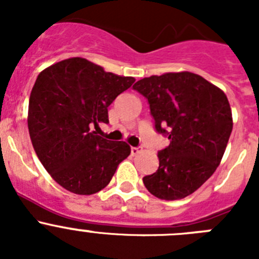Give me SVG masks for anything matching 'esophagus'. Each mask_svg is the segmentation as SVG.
<instances>
[{
    "instance_id": "esophagus-1",
    "label": "esophagus",
    "mask_w": 259,
    "mask_h": 259,
    "mask_svg": "<svg viewBox=\"0 0 259 259\" xmlns=\"http://www.w3.org/2000/svg\"><path fill=\"white\" fill-rule=\"evenodd\" d=\"M140 152H141L140 148H135V146H132V148H131V154H132V155L139 154V153H140Z\"/></svg>"
}]
</instances>
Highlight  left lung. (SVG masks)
Here are the masks:
<instances>
[{
  "label": "left lung",
  "instance_id": "obj_1",
  "mask_svg": "<svg viewBox=\"0 0 259 259\" xmlns=\"http://www.w3.org/2000/svg\"><path fill=\"white\" fill-rule=\"evenodd\" d=\"M134 89L148 98L155 130L170 140L158 152L159 167L144 176V185L157 198L182 200L221 163L233 125L227 96L189 71L144 77Z\"/></svg>",
  "mask_w": 259,
  "mask_h": 259
}]
</instances>
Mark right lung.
Listing matches in <instances>:
<instances>
[{
  "label": "right lung",
  "mask_w": 259,
  "mask_h": 259,
  "mask_svg": "<svg viewBox=\"0 0 259 259\" xmlns=\"http://www.w3.org/2000/svg\"><path fill=\"white\" fill-rule=\"evenodd\" d=\"M135 77L106 72L81 57L63 59L38 74L28 105V131L38 159L53 179L80 196L110 183L130 155L125 141H110L92 127L109 123L107 107Z\"/></svg>",
  "instance_id": "1"
}]
</instances>
